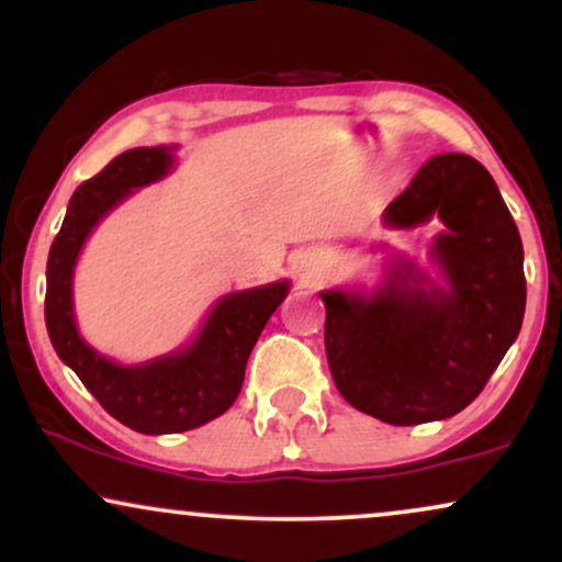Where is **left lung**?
I'll list each match as a JSON object with an SVG mask.
<instances>
[{"label":"left lung","instance_id":"1","mask_svg":"<svg viewBox=\"0 0 562 562\" xmlns=\"http://www.w3.org/2000/svg\"><path fill=\"white\" fill-rule=\"evenodd\" d=\"M428 222L443 224L430 248L443 285L398 261L372 295L322 293L327 364L340 396L391 425L465 409L524 325V243L479 160L430 158L385 209L389 227Z\"/></svg>","mask_w":562,"mask_h":562}]
</instances>
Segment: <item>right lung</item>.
Here are the masks:
<instances>
[{"instance_id": "add662e5", "label": "right lung", "mask_w": 562, "mask_h": 562, "mask_svg": "<svg viewBox=\"0 0 562 562\" xmlns=\"http://www.w3.org/2000/svg\"><path fill=\"white\" fill-rule=\"evenodd\" d=\"M173 150L134 147L87 179L70 198L47 259L44 322L57 357L108 415L147 436L200 428L235 404L250 351L290 290V282L280 280L224 295L190 346L145 364H115L81 338L74 319V269L83 243L132 190L158 182L173 169Z\"/></svg>"}]
</instances>
